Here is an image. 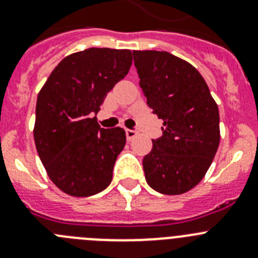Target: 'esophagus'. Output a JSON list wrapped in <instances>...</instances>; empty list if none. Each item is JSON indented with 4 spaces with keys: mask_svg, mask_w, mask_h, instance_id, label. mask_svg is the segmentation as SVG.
Returning <instances> with one entry per match:
<instances>
[{
    "mask_svg": "<svg viewBox=\"0 0 258 258\" xmlns=\"http://www.w3.org/2000/svg\"><path fill=\"white\" fill-rule=\"evenodd\" d=\"M125 133H126L127 141H132L134 138V137L137 136V132L136 131H132V129H125Z\"/></svg>",
    "mask_w": 258,
    "mask_h": 258,
    "instance_id": "1",
    "label": "esophagus"
}]
</instances>
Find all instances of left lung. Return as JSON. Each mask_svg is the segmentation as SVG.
Returning a JSON list of instances; mask_svg holds the SVG:
<instances>
[{"mask_svg": "<svg viewBox=\"0 0 258 258\" xmlns=\"http://www.w3.org/2000/svg\"><path fill=\"white\" fill-rule=\"evenodd\" d=\"M134 64L147 104L163 120V136L143 157L146 181L164 195H179L206 175L220 145V113L206 80L170 52L136 50Z\"/></svg>", "mask_w": 258, "mask_h": 258, "instance_id": "left-lung-1", "label": "left lung"}]
</instances>
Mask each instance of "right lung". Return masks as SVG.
I'll use <instances>...</instances> for the list:
<instances>
[{"instance_id":"right-lung-1","label":"right lung","mask_w":258,"mask_h":258,"mask_svg":"<svg viewBox=\"0 0 258 258\" xmlns=\"http://www.w3.org/2000/svg\"><path fill=\"white\" fill-rule=\"evenodd\" d=\"M131 50L90 47L66 56L38 93L33 129L36 149L59 190L86 198L112 181L126 136L97 121L104 98L131 70Z\"/></svg>"}]
</instances>
